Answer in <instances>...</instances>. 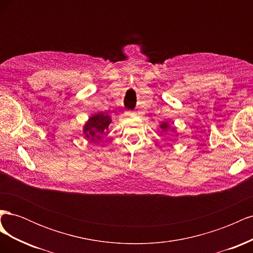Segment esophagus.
Listing matches in <instances>:
<instances>
[{"instance_id":"esophagus-1","label":"esophagus","mask_w":253,"mask_h":253,"mask_svg":"<svg viewBox=\"0 0 253 253\" xmlns=\"http://www.w3.org/2000/svg\"><path fill=\"white\" fill-rule=\"evenodd\" d=\"M126 115H129V116H131V115H133V113H126Z\"/></svg>"}]
</instances>
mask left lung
<instances>
[{"instance_id": "obj_1", "label": "left lung", "mask_w": 253, "mask_h": 253, "mask_svg": "<svg viewBox=\"0 0 253 253\" xmlns=\"http://www.w3.org/2000/svg\"><path fill=\"white\" fill-rule=\"evenodd\" d=\"M159 127L162 128L163 132H167V131H169V129H171V131L175 132V128H174V127H171L170 125L168 124V122H163V124L159 126Z\"/></svg>"}]
</instances>
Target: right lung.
Here are the masks:
<instances>
[{
	"instance_id": "add662e5",
	"label": "right lung",
	"mask_w": 253,
	"mask_h": 253,
	"mask_svg": "<svg viewBox=\"0 0 253 253\" xmlns=\"http://www.w3.org/2000/svg\"><path fill=\"white\" fill-rule=\"evenodd\" d=\"M112 122L110 115L105 113H97L90 116L83 126V134L91 142H97L102 139L104 131L109 128Z\"/></svg>"
}]
</instances>
